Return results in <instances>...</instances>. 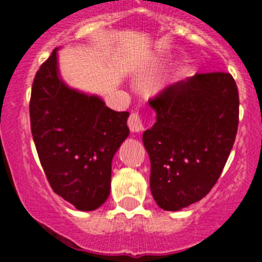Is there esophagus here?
Instances as JSON below:
<instances>
[{
	"label": "esophagus",
	"mask_w": 262,
	"mask_h": 262,
	"mask_svg": "<svg viewBox=\"0 0 262 262\" xmlns=\"http://www.w3.org/2000/svg\"><path fill=\"white\" fill-rule=\"evenodd\" d=\"M127 123H128L129 129H131L133 133H140V131H143V128H144V127H143V119L138 111H133V113H131L128 120H127Z\"/></svg>",
	"instance_id": "34e87169"
}]
</instances>
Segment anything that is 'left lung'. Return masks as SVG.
Masks as SVG:
<instances>
[{
  "label": "left lung",
  "mask_w": 262,
  "mask_h": 262,
  "mask_svg": "<svg viewBox=\"0 0 262 262\" xmlns=\"http://www.w3.org/2000/svg\"><path fill=\"white\" fill-rule=\"evenodd\" d=\"M156 123L143 134L152 195L177 211L209 194L221 177L239 124V92L226 72L196 73L149 99Z\"/></svg>",
  "instance_id": "left-lung-1"
}]
</instances>
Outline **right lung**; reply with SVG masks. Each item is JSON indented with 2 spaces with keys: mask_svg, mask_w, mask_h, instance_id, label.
Masks as SVG:
<instances>
[{
  "mask_svg": "<svg viewBox=\"0 0 262 262\" xmlns=\"http://www.w3.org/2000/svg\"><path fill=\"white\" fill-rule=\"evenodd\" d=\"M128 115L67 86L57 48L36 72L30 99L32 139L52 190L77 210L92 211L107 200L111 161L129 134Z\"/></svg>",
  "mask_w": 262,
  "mask_h": 262,
  "instance_id": "add662e5",
  "label": "right lung"
}]
</instances>
